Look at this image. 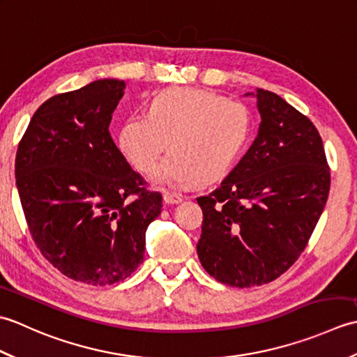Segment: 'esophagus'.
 Returning a JSON list of instances; mask_svg holds the SVG:
<instances>
[{"instance_id":"1","label":"esophagus","mask_w":357,"mask_h":357,"mask_svg":"<svg viewBox=\"0 0 357 357\" xmlns=\"http://www.w3.org/2000/svg\"><path fill=\"white\" fill-rule=\"evenodd\" d=\"M162 198H164L165 204H179V202H183V196L178 195V193H172V192H164Z\"/></svg>"}]
</instances>
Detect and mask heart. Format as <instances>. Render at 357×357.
I'll return each mask as SVG.
<instances>
[{"mask_svg": "<svg viewBox=\"0 0 357 357\" xmlns=\"http://www.w3.org/2000/svg\"><path fill=\"white\" fill-rule=\"evenodd\" d=\"M252 132V115L242 102L207 90L176 87L150 98L146 115L124 121L118 135L121 153L136 170L149 173L169 141L172 153L151 173V183L185 188L224 178Z\"/></svg>", "mask_w": 357, "mask_h": 357, "instance_id": "1", "label": "heart"}]
</instances>
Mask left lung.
Listing matches in <instances>:
<instances>
[{
    "label": "left lung",
    "mask_w": 357,
    "mask_h": 357,
    "mask_svg": "<svg viewBox=\"0 0 357 357\" xmlns=\"http://www.w3.org/2000/svg\"><path fill=\"white\" fill-rule=\"evenodd\" d=\"M245 96L257 101L259 133L221 185L198 198L204 219L196 245L204 270L238 288L271 282L291 267L330 192L312 121L268 90Z\"/></svg>",
    "instance_id": "left-lung-1"
}]
</instances>
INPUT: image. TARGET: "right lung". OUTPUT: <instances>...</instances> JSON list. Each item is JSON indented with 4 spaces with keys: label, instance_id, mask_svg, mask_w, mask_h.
<instances>
[{
    "label": "right lung",
    "instance_id": "obj_1",
    "mask_svg": "<svg viewBox=\"0 0 357 357\" xmlns=\"http://www.w3.org/2000/svg\"><path fill=\"white\" fill-rule=\"evenodd\" d=\"M126 82L105 78L40 105L18 146L15 178L36 247L67 278L112 285L139 267L162 196L113 142ZM130 194H138L128 200Z\"/></svg>",
    "mask_w": 357,
    "mask_h": 357
}]
</instances>
